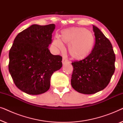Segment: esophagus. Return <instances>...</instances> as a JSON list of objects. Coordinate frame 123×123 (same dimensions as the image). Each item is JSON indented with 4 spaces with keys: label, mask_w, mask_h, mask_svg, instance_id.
I'll return each instance as SVG.
<instances>
[{
    "label": "esophagus",
    "mask_w": 123,
    "mask_h": 123,
    "mask_svg": "<svg viewBox=\"0 0 123 123\" xmlns=\"http://www.w3.org/2000/svg\"><path fill=\"white\" fill-rule=\"evenodd\" d=\"M62 63H63V64H64L65 63H68V61L65 58H63V59H62Z\"/></svg>",
    "instance_id": "1"
}]
</instances>
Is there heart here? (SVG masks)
<instances>
[{
  "label": "heart",
  "instance_id": "obj_1",
  "mask_svg": "<svg viewBox=\"0 0 123 123\" xmlns=\"http://www.w3.org/2000/svg\"><path fill=\"white\" fill-rule=\"evenodd\" d=\"M95 37L86 28L75 27L63 30L60 39L54 40V46L60 51L64 50L63 43L69 45L68 53L72 59L80 61L91 53L95 45Z\"/></svg>",
  "mask_w": 123,
  "mask_h": 123
}]
</instances>
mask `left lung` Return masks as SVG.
<instances>
[{
    "label": "left lung",
    "mask_w": 123,
    "mask_h": 123,
    "mask_svg": "<svg viewBox=\"0 0 123 123\" xmlns=\"http://www.w3.org/2000/svg\"><path fill=\"white\" fill-rule=\"evenodd\" d=\"M95 44L85 59L72 63L71 85L77 92L93 94L108 85L115 72V55L112 46L100 29L93 26Z\"/></svg>",
    "instance_id": "8db88e82"
}]
</instances>
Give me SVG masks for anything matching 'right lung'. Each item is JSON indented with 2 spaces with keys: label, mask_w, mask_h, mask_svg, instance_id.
Segmentation results:
<instances>
[{
  "label": "right lung",
  "mask_w": 123,
  "mask_h": 123,
  "mask_svg": "<svg viewBox=\"0 0 123 123\" xmlns=\"http://www.w3.org/2000/svg\"><path fill=\"white\" fill-rule=\"evenodd\" d=\"M54 24L33 25L18 33L9 53V73L17 87L30 95L49 90L54 72L62 67V57L51 54Z\"/></svg>",
  "instance_id": "obj_1"
}]
</instances>
